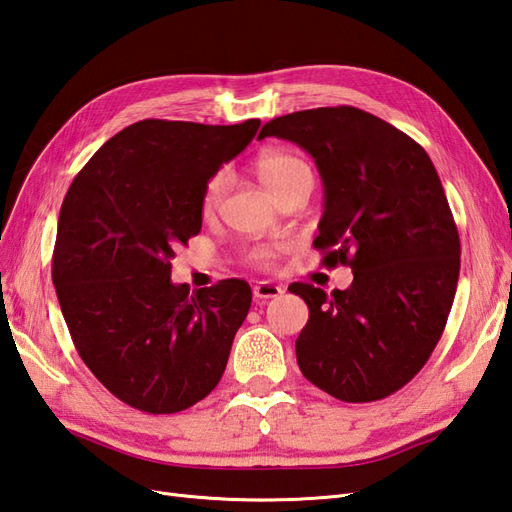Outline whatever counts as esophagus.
Masks as SVG:
<instances>
[{
	"mask_svg": "<svg viewBox=\"0 0 512 512\" xmlns=\"http://www.w3.org/2000/svg\"><path fill=\"white\" fill-rule=\"evenodd\" d=\"M282 293H284L282 286L273 284V282H258V284L254 286V299H256V302H263V299L278 297V295H282Z\"/></svg>",
	"mask_w": 512,
	"mask_h": 512,
	"instance_id": "34e87169",
	"label": "esophagus"
}]
</instances>
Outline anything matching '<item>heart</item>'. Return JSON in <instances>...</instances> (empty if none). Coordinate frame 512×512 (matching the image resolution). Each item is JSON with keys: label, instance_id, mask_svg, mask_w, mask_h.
Wrapping results in <instances>:
<instances>
[{"label": "heart", "instance_id": "1", "mask_svg": "<svg viewBox=\"0 0 512 512\" xmlns=\"http://www.w3.org/2000/svg\"><path fill=\"white\" fill-rule=\"evenodd\" d=\"M256 173H258L260 182H263L267 189L276 195L282 186L293 182L299 176H306V173H310V169L302 158H297L293 154L267 152L256 160ZM226 189H228V176L223 171L208 180L204 195H202V213L204 215H210L219 206ZM284 247H286L284 243L256 245L247 252V260L256 267H271L273 263H276V258Z\"/></svg>", "mask_w": 512, "mask_h": 512}]
</instances>
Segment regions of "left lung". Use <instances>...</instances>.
Here are the masks:
<instances>
[{
  "label": "left lung",
  "mask_w": 512,
  "mask_h": 512,
  "mask_svg": "<svg viewBox=\"0 0 512 512\" xmlns=\"http://www.w3.org/2000/svg\"><path fill=\"white\" fill-rule=\"evenodd\" d=\"M291 141L315 158L323 265H350L354 282L330 295L289 291L308 304L295 341L304 378L341 402H376L428 363L452 310L460 241L430 156L402 130L354 106L299 110L258 139Z\"/></svg>",
  "instance_id": "obj_1"
}]
</instances>
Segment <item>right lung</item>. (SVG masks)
<instances>
[{
	"label": "right lung",
	"instance_id": "1",
	"mask_svg": "<svg viewBox=\"0 0 512 512\" xmlns=\"http://www.w3.org/2000/svg\"><path fill=\"white\" fill-rule=\"evenodd\" d=\"M258 128V119L132 123L97 149L62 202L52 258L62 317L93 376L143 413L197 404L226 371L252 289L230 278L189 293L171 282V258L202 230L208 180Z\"/></svg>",
	"mask_w": 512,
	"mask_h": 512
}]
</instances>
